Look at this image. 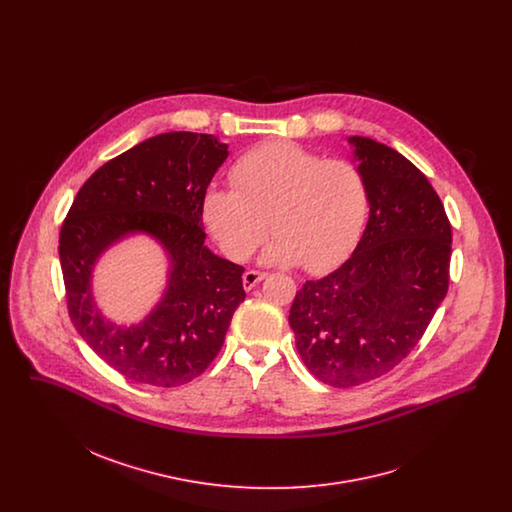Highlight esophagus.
<instances>
[{
  "instance_id": "esophagus-1",
  "label": "esophagus",
  "mask_w": 512,
  "mask_h": 512,
  "mask_svg": "<svg viewBox=\"0 0 512 512\" xmlns=\"http://www.w3.org/2000/svg\"><path fill=\"white\" fill-rule=\"evenodd\" d=\"M267 274L265 272H259V270H247L244 274V288L249 292L253 290L261 280H265Z\"/></svg>"
}]
</instances>
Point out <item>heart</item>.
Wrapping results in <instances>:
<instances>
[{"mask_svg": "<svg viewBox=\"0 0 512 512\" xmlns=\"http://www.w3.org/2000/svg\"><path fill=\"white\" fill-rule=\"evenodd\" d=\"M236 188H209L203 219L222 251L244 261L270 230L263 261L303 265L309 272L338 267L355 249L368 217L365 176L345 159H324L293 142H265L232 167Z\"/></svg>", "mask_w": 512, "mask_h": 512, "instance_id": "heart-1", "label": "heart"}]
</instances>
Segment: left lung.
<instances>
[{
  "label": "left lung",
  "instance_id": "1",
  "mask_svg": "<svg viewBox=\"0 0 512 512\" xmlns=\"http://www.w3.org/2000/svg\"><path fill=\"white\" fill-rule=\"evenodd\" d=\"M370 215L353 255L295 293L290 326L309 372L334 388L376 380L422 338L449 288L451 224L428 178L376 140L351 136Z\"/></svg>",
  "mask_w": 512,
  "mask_h": 512
}]
</instances>
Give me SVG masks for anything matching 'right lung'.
I'll return each mask as SVG.
<instances>
[{
    "mask_svg": "<svg viewBox=\"0 0 512 512\" xmlns=\"http://www.w3.org/2000/svg\"><path fill=\"white\" fill-rule=\"evenodd\" d=\"M226 157L228 144L213 134H157L99 167L61 226L69 317L96 355L128 380L157 388L192 382L219 355L245 299L244 267L205 245L203 197ZM134 233L164 245L170 280L142 323L122 327L95 307L91 272L111 244Z\"/></svg>",
    "mask_w": 512,
    "mask_h": 512,
    "instance_id": "obj_1",
    "label": "right lung"
}]
</instances>
